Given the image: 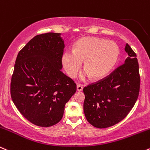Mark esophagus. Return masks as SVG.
Wrapping results in <instances>:
<instances>
[{
	"label": "esophagus",
	"mask_w": 150,
	"mask_h": 150,
	"mask_svg": "<svg viewBox=\"0 0 150 150\" xmlns=\"http://www.w3.org/2000/svg\"><path fill=\"white\" fill-rule=\"evenodd\" d=\"M76 89H77V91H81L83 90V86L80 85V84H77Z\"/></svg>",
	"instance_id": "1"
}]
</instances>
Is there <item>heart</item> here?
Here are the masks:
<instances>
[{
    "mask_svg": "<svg viewBox=\"0 0 150 150\" xmlns=\"http://www.w3.org/2000/svg\"><path fill=\"white\" fill-rule=\"evenodd\" d=\"M119 55L117 44L112 40L95 37L79 39L74 50H68L62 56V64L66 73L74 78L84 61L80 79L86 80L92 76L95 80L106 77L117 64Z\"/></svg>",
    "mask_w": 150,
    "mask_h": 150,
    "instance_id": "obj_1",
    "label": "heart"
}]
</instances>
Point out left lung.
I'll list each match as a JSON object with an SVG mask.
<instances>
[{
  "mask_svg": "<svg viewBox=\"0 0 150 150\" xmlns=\"http://www.w3.org/2000/svg\"><path fill=\"white\" fill-rule=\"evenodd\" d=\"M124 64L107 78L83 88V111L87 121L98 128L110 127L124 119L134 106L140 91L136 54L128 43Z\"/></svg>",
  "mask_w": 150,
  "mask_h": 150,
  "instance_id": "left-lung-1",
  "label": "left lung"
}]
</instances>
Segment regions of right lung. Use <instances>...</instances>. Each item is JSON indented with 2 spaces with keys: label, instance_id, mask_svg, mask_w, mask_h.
Returning <instances> with one entry per match:
<instances>
[{
  "label": "right lung",
  "instance_id": "1",
  "mask_svg": "<svg viewBox=\"0 0 150 150\" xmlns=\"http://www.w3.org/2000/svg\"><path fill=\"white\" fill-rule=\"evenodd\" d=\"M64 48L61 33H46L33 37L17 54L11 98L19 112L36 126L57 124L76 91L74 81L61 71Z\"/></svg>",
  "mask_w": 150,
  "mask_h": 150
}]
</instances>
